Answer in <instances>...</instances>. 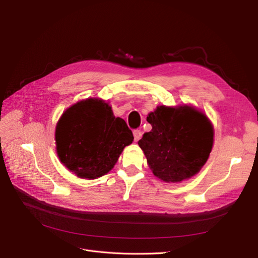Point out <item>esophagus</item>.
<instances>
[{"label":"esophagus","instance_id":"esophagus-1","mask_svg":"<svg viewBox=\"0 0 258 258\" xmlns=\"http://www.w3.org/2000/svg\"><path fill=\"white\" fill-rule=\"evenodd\" d=\"M134 137H135V141L138 142L142 137V131L141 130H135L134 131Z\"/></svg>","mask_w":258,"mask_h":258}]
</instances>
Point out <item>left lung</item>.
I'll use <instances>...</instances> for the list:
<instances>
[{
    "instance_id": "1",
    "label": "left lung",
    "mask_w": 258,
    "mask_h": 258,
    "mask_svg": "<svg viewBox=\"0 0 258 258\" xmlns=\"http://www.w3.org/2000/svg\"><path fill=\"white\" fill-rule=\"evenodd\" d=\"M152 130L138 142L153 174L178 183L199 173L214 142V128L206 113L192 105H159L147 115Z\"/></svg>"
}]
</instances>
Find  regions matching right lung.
<instances>
[{
  "mask_svg": "<svg viewBox=\"0 0 258 258\" xmlns=\"http://www.w3.org/2000/svg\"><path fill=\"white\" fill-rule=\"evenodd\" d=\"M54 140L62 165L77 177L95 179L114 168L123 148L134 141V135L104 100L88 98L61 115Z\"/></svg>",
  "mask_w": 258,
  "mask_h": 258,
  "instance_id": "1",
  "label": "right lung"
}]
</instances>
